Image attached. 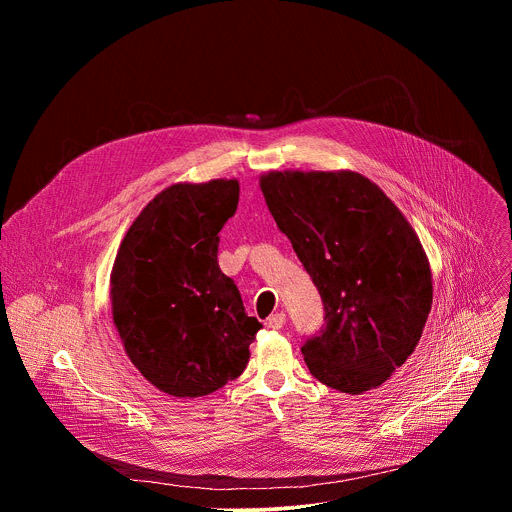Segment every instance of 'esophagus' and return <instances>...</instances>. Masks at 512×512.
Masks as SVG:
<instances>
[{"label": "esophagus", "instance_id": "1", "mask_svg": "<svg viewBox=\"0 0 512 512\" xmlns=\"http://www.w3.org/2000/svg\"><path fill=\"white\" fill-rule=\"evenodd\" d=\"M265 326H267V328H271V330H279V328H283V326H285V314H283V312L271 314V316L267 318Z\"/></svg>", "mask_w": 512, "mask_h": 512}]
</instances>
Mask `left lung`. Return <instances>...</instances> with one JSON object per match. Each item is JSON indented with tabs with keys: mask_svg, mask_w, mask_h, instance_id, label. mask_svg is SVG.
I'll use <instances>...</instances> for the list:
<instances>
[{
	"mask_svg": "<svg viewBox=\"0 0 512 512\" xmlns=\"http://www.w3.org/2000/svg\"><path fill=\"white\" fill-rule=\"evenodd\" d=\"M259 186L324 302L326 326L302 346L310 373L348 395L381 387L415 350L431 310L417 233L358 172L271 170Z\"/></svg>",
	"mask_w": 512,
	"mask_h": 512,
	"instance_id": "8db88e82",
	"label": "left lung"
}]
</instances>
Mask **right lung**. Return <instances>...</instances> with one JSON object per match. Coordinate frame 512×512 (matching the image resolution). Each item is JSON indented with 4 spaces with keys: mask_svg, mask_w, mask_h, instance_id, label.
Instances as JSON below:
<instances>
[{
    "mask_svg": "<svg viewBox=\"0 0 512 512\" xmlns=\"http://www.w3.org/2000/svg\"><path fill=\"white\" fill-rule=\"evenodd\" d=\"M239 180L178 182L127 229L111 269V310L133 367L172 397H202L237 379L263 328L218 267V233Z\"/></svg>",
    "mask_w": 512,
    "mask_h": 512,
    "instance_id": "add662e5",
    "label": "right lung"
}]
</instances>
